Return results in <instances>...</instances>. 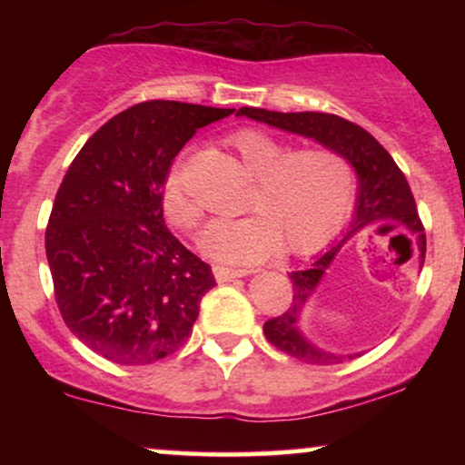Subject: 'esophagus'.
<instances>
[{
    "mask_svg": "<svg viewBox=\"0 0 465 465\" xmlns=\"http://www.w3.org/2000/svg\"><path fill=\"white\" fill-rule=\"evenodd\" d=\"M251 275V271L247 269H225V266H214V277L216 282H232V280H238V277H247Z\"/></svg>",
    "mask_w": 465,
    "mask_h": 465,
    "instance_id": "obj_1",
    "label": "esophagus"
}]
</instances>
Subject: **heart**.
Instances as JSON below:
<instances>
[{"label": "heart", "mask_w": 465, "mask_h": 465, "mask_svg": "<svg viewBox=\"0 0 465 465\" xmlns=\"http://www.w3.org/2000/svg\"><path fill=\"white\" fill-rule=\"evenodd\" d=\"M255 185L244 210L253 214L216 221L201 236L203 253L216 262L253 264L277 249L308 253L328 242L348 218L354 201V170L325 146L291 151L269 133L242 129L229 137ZM163 214L181 232H196L203 210L174 168L162 192Z\"/></svg>", "instance_id": "heart-1"}]
</instances>
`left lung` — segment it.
<instances>
[{
    "label": "left lung",
    "instance_id": "1",
    "mask_svg": "<svg viewBox=\"0 0 465 465\" xmlns=\"http://www.w3.org/2000/svg\"><path fill=\"white\" fill-rule=\"evenodd\" d=\"M238 115H247L255 122H264L275 129L295 133V135L308 137V140H314L325 148H332V151L343 154L354 168L356 179H359V192H356L354 216H351L350 229L339 242H334L325 253L317 255L308 269L288 273L292 282V291H295L292 292V306H288L284 314L264 323V336L277 350L286 351L288 356H295L303 362H311V365H336V362L356 359V356H361V351L336 354V351L317 348L312 341H308L306 334L302 332V314L306 311L312 292L322 284L325 271L334 262L336 253L362 229L382 225V223L404 225L418 244L420 266L424 264L426 233L407 177L393 162L391 154L378 143L376 137L370 135L362 126L339 115L317 114V111L280 114V111L255 109V106H242V109H238Z\"/></svg>",
    "mask_w": 465,
    "mask_h": 465
}]
</instances>
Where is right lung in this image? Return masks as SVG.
<instances>
[{"label": "right lung", "instance_id": "obj_1", "mask_svg": "<svg viewBox=\"0 0 465 465\" xmlns=\"http://www.w3.org/2000/svg\"><path fill=\"white\" fill-rule=\"evenodd\" d=\"M233 109L148 100L111 117L80 148L45 229L63 322L117 365H151L192 334L210 264L168 232L162 192L196 129Z\"/></svg>", "mask_w": 465, "mask_h": 465}]
</instances>
